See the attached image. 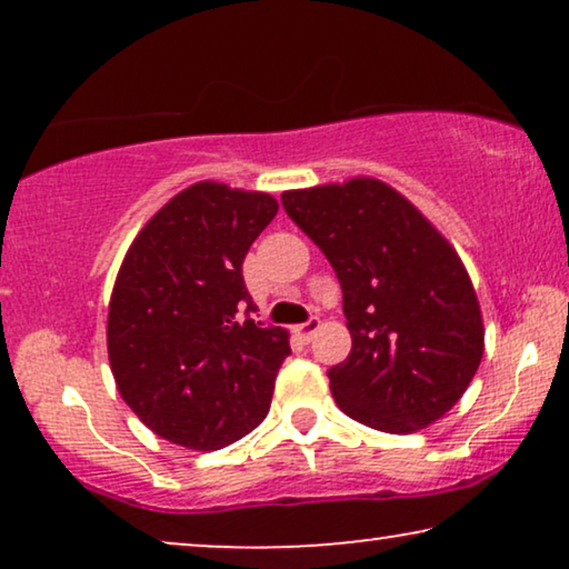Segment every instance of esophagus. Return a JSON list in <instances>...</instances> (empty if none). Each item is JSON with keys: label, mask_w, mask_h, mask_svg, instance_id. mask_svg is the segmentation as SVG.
Here are the masks:
<instances>
[{"label": "esophagus", "mask_w": 569, "mask_h": 569, "mask_svg": "<svg viewBox=\"0 0 569 569\" xmlns=\"http://www.w3.org/2000/svg\"><path fill=\"white\" fill-rule=\"evenodd\" d=\"M318 326H321V321H318V318H308V321L300 323L295 331H298V337L302 341H310V339H313V333L318 331Z\"/></svg>", "instance_id": "obj_1"}]
</instances>
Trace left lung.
I'll use <instances>...</instances> for the list:
<instances>
[{
    "label": "left lung",
    "mask_w": 569,
    "mask_h": 569,
    "mask_svg": "<svg viewBox=\"0 0 569 569\" xmlns=\"http://www.w3.org/2000/svg\"><path fill=\"white\" fill-rule=\"evenodd\" d=\"M345 295L352 352L329 370L347 417L409 435L458 403L485 355V323L456 248L378 178L282 193Z\"/></svg>",
    "instance_id": "obj_1"
}]
</instances>
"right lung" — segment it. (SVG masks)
Masks as SVG:
<instances>
[{
  "mask_svg": "<svg viewBox=\"0 0 569 569\" xmlns=\"http://www.w3.org/2000/svg\"><path fill=\"white\" fill-rule=\"evenodd\" d=\"M263 191L199 181L129 246L108 302V362L154 435L220 450L269 415L290 333L253 321L243 259L274 220Z\"/></svg>",
  "mask_w": 569,
  "mask_h": 569,
  "instance_id": "right-lung-1",
  "label": "right lung"
}]
</instances>
